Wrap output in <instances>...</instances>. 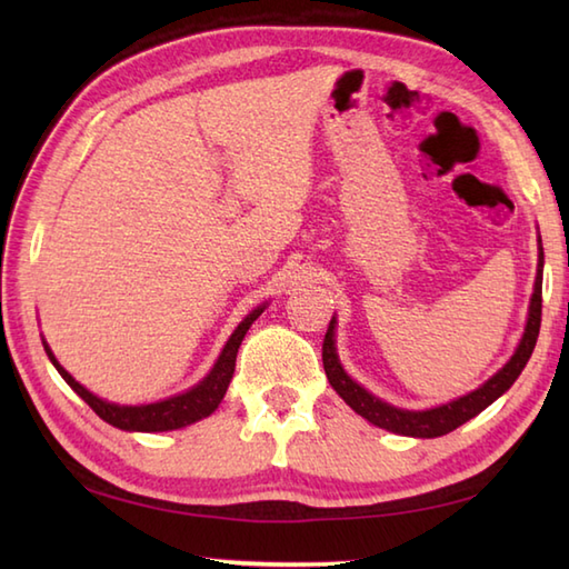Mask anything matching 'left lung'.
<instances>
[{
	"mask_svg": "<svg viewBox=\"0 0 569 569\" xmlns=\"http://www.w3.org/2000/svg\"><path fill=\"white\" fill-rule=\"evenodd\" d=\"M540 316H542V247H540V259H538V276H536V288L533 298H530V310H528V325L523 332V340L518 345L516 355L509 359L499 373L479 386L477 391H471L462 398H457L452 403H445L430 410H401L389 403L379 401L377 396H371L367 389H361L357 381H352L345 373L340 359L335 355V318L330 320L328 335H325L322 342V367L328 373L332 389L345 398V403L367 418L373 426L383 430H391L398 435H410V438H440V435L452 432L455 428L462 426L469 418L479 416L481 410L491 406L501 393H506L518 379V373L523 371L528 365L530 355H533L538 332H540Z\"/></svg>",
	"mask_w": 569,
	"mask_h": 569,
	"instance_id": "1",
	"label": "left lung"
}]
</instances>
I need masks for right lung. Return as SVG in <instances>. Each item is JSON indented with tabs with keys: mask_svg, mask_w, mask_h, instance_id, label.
Listing matches in <instances>:
<instances>
[{
	"mask_svg": "<svg viewBox=\"0 0 569 569\" xmlns=\"http://www.w3.org/2000/svg\"><path fill=\"white\" fill-rule=\"evenodd\" d=\"M263 308L266 306L257 308L253 312H249L244 320H241L239 328L227 340L220 359H217V365L212 367L208 377H204L196 386V389H190V391L173 396V398H166V401H159V403H149V406H117V403L102 401V398H98V396H92L88 389H84V386H80L63 367L58 365L53 352L48 349L46 342H43V347H46L48 359L53 361V367L58 369L60 377L68 381L70 389L76 391L104 422H110V426H114L119 430L163 432V430L186 428V426H190V422L208 418L212 410L220 406V401L227 393V386H229V381H232L239 345H241V340H244V335L251 328V322L261 316Z\"/></svg>",
	"mask_w": 569,
	"mask_h": 569,
	"instance_id": "right-lung-1",
	"label": "right lung"
}]
</instances>
